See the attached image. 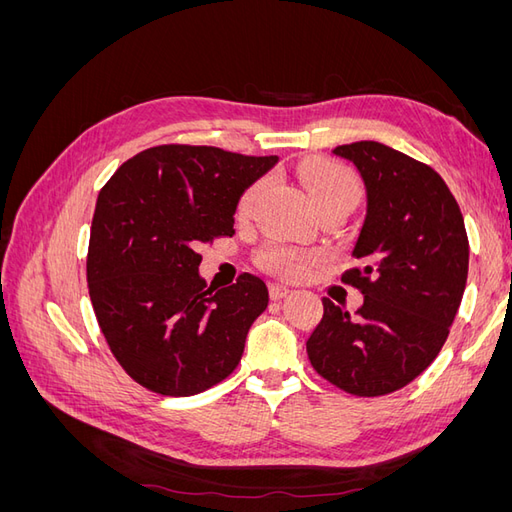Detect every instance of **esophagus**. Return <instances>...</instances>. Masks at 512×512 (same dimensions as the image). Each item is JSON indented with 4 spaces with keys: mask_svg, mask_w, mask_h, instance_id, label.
Here are the masks:
<instances>
[{
    "mask_svg": "<svg viewBox=\"0 0 512 512\" xmlns=\"http://www.w3.org/2000/svg\"><path fill=\"white\" fill-rule=\"evenodd\" d=\"M269 294H271L273 301H280V299L288 297L290 288H286V286H282V284H271V286H269Z\"/></svg>",
    "mask_w": 512,
    "mask_h": 512,
    "instance_id": "esophagus-1",
    "label": "esophagus"
}]
</instances>
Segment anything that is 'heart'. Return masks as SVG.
<instances>
[{"mask_svg": "<svg viewBox=\"0 0 512 512\" xmlns=\"http://www.w3.org/2000/svg\"><path fill=\"white\" fill-rule=\"evenodd\" d=\"M299 177L309 203L312 205H320V203H327V200H337V198H356V181L352 179L348 170H344L337 164L309 162L301 168ZM256 194H258V185H252V188L241 196L239 207H237L239 218H243V215H247V211L252 209ZM258 262L267 271L284 275V277H294L305 269V258L288 245L267 247V250L260 252Z\"/></svg>", "mask_w": 512, "mask_h": 512, "instance_id": "heart-1", "label": "heart"}]
</instances>
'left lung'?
<instances>
[{"mask_svg":"<svg viewBox=\"0 0 512 512\" xmlns=\"http://www.w3.org/2000/svg\"><path fill=\"white\" fill-rule=\"evenodd\" d=\"M365 185V218L352 245L361 269L342 280L361 288L348 309L324 297L307 339L309 363L359 397L393 393L431 365L448 337L468 280V237L444 179L376 141L339 145Z\"/></svg>","mask_w":512,"mask_h":512,"instance_id":"left-lung-1","label":"left lung"}]
</instances>
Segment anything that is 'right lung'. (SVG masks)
<instances>
[{
  "label": "right lung",
  "mask_w": 512,
  "mask_h": 512,
  "mask_svg": "<svg viewBox=\"0 0 512 512\" xmlns=\"http://www.w3.org/2000/svg\"><path fill=\"white\" fill-rule=\"evenodd\" d=\"M218 147L160 145L123 162L98 194L87 284L119 365L145 389L190 397L241 361L267 284L243 273L213 288L200 277L198 245L235 235L243 192L277 164Z\"/></svg>",
  "instance_id": "obj_1"
}]
</instances>
